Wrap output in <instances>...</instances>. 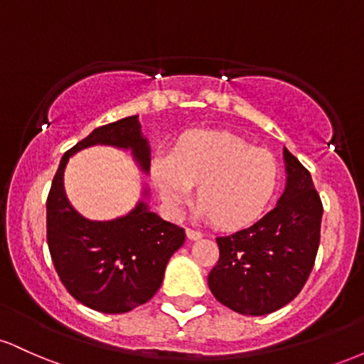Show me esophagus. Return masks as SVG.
Here are the masks:
<instances>
[{
	"instance_id": "1",
	"label": "esophagus",
	"mask_w": 364,
	"mask_h": 364,
	"mask_svg": "<svg viewBox=\"0 0 364 364\" xmlns=\"http://www.w3.org/2000/svg\"><path fill=\"white\" fill-rule=\"evenodd\" d=\"M186 236H188V240H200V237H202V232L195 231V229L188 228V229H186Z\"/></svg>"
}]
</instances>
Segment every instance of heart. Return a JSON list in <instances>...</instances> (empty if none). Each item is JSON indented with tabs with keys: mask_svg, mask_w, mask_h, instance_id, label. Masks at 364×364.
Segmentation results:
<instances>
[{
	"mask_svg": "<svg viewBox=\"0 0 364 364\" xmlns=\"http://www.w3.org/2000/svg\"><path fill=\"white\" fill-rule=\"evenodd\" d=\"M152 178L162 200L178 210L196 186L200 215L224 231L248 228L272 203L281 168L272 152L231 132L193 129L173 154L154 159Z\"/></svg>",
	"mask_w": 364,
	"mask_h": 364,
	"instance_id": "b5f03b06",
	"label": "heart"
}]
</instances>
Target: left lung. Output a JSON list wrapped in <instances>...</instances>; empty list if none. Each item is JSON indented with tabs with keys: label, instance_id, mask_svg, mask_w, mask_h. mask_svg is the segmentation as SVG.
Returning <instances> with one entry per match:
<instances>
[{
	"label": "left lung",
	"instance_id": "obj_1",
	"mask_svg": "<svg viewBox=\"0 0 364 364\" xmlns=\"http://www.w3.org/2000/svg\"><path fill=\"white\" fill-rule=\"evenodd\" d=\"M286 190L258 223L217 237L208 287L224 306L260 316L291 303L306 284L320 245L321 207L310 171L284 147Z\"/></svg>",
	"mask_w": 364,
	"mask_h": 364
}]
</instances>
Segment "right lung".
I'll return each mask as SVG.
<instances>
[{
	"mask_svg": "<svg viewBox=\"0 0 364 364\" xmlns=\"http://www.w3.org/2000/svg\"><path fill=\"white\" fill-rule=\"evenodd\" d=\"M92 145L132 150L139 168L150 171V147L139 116L95 128L65 152L46 203L49 253L63 286L77 301L95 311L127 313L159 291L166 265L186 235L183 228L150 212L144 200L112 220H90L78 214L66 198L63 174L68 159Z\"/></svg>",
	"mask_w": 364,
	"mask_h": 364,
	"instance_id": "1",
	"label": "right lung"
}]
</instances>
